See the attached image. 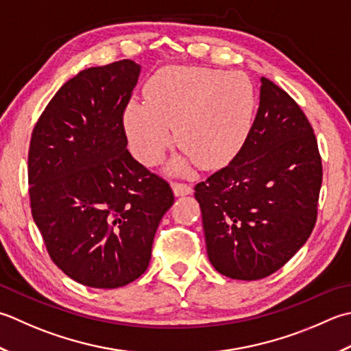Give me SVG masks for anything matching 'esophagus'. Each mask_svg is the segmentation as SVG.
Here are the masks:
<instances>
[{
  "label": "esophagus",
  "mask_w": 351,
  "mask_h": 351,
  "mask_svg": "<svg viewBox=\"0 0 351 351\" xmlns=\"http://www.w3.org/2000/svg\"><path fill=\"white\" fill-rule=\"evenodd\" d=\"M171 189H173L175 196H187V195H191V191H193V189H191L189 184H181V182H175L171 185Z\"/></svg>",
  "instance_id": "1"
}]
</instances>
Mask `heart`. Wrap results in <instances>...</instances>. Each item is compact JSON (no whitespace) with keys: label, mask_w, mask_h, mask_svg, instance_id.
I'll return each mask as SVG.
<instances>
[{"label":"heart","mask_w":351,"mask_h":351,"mask_svg":"<svg viewBox=\"0 0 351 351\" xmlns=\"http://www.w3.org/2000/svg\"><path fill=\"white\" fill-rule=\"evenodd\" d=\"M256 94L240 73L210 68H170L147 86V101L130 100L123 114L129 146L146 166L160 162L171 143L184 149L170 164L185 173L196 160L217 167L234 156L248 136Z\"/></svg>","instance_id":"obj_1"}]
</instances>
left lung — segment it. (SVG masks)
I'll return each instance as SVG.
<instances>
[{"label": "left lung", "instance_id": "obj_1", "mask_svg": "<svg viewBox=\"0 0 351 351\" xmlns=\"http://www.w3.org/2000/svg\"><path fill=\"white\" fill-rule=\"evenodd\" d=\"M258 111L228 166L195 187L210 263L232 280H260L286 265L317 222L322 166L304 112L262 77Z\"/></svg>", "mask_w": 351, "mask_h": 351}]
</instances>
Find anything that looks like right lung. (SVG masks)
<instances>
[{"label": "right lung", "mask_w": 351, "mask_h": 351, "mask_svg": "<svg viewBox=\"0 0 351 351\" xmlns=\"http://www.w3.org/2000/svg\"><path fill=\"white\" fill-rule=\"evenodd\" d=\"M141 65L91 66L62 85L33 129V221L59 269L80 285L115 289L147 269L173 191L128 150L123 112Z\"/></svg>", "instance_id": "1"}]
</instances>
